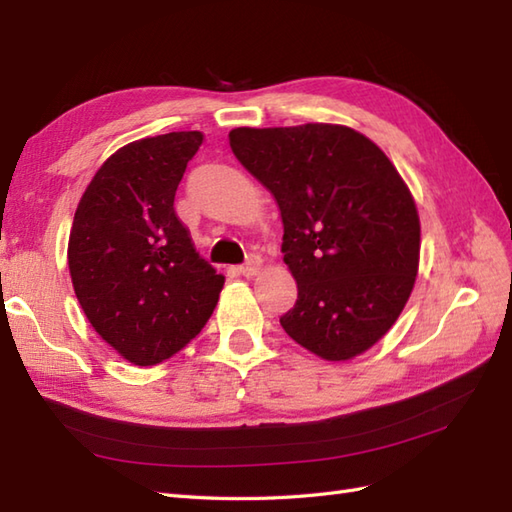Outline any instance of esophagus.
<instances>
[{
    "instance_id": "esophagus-1",
    "label": "esophagus",
    "mask_w": 512,
    "mask_h": 512,
    "mask_svg": "<svg viewBox=\"0 0 512 512\" xmlns=\"http://www.w3.org/2000/svg\"><path fill=\"white\" fill-rule=\"evenodd\" d=\"M259 268H262V257H259L257 253H250L248 259H246V264H242L237 270H239V275L253 277V275L259 273Z\"/></svg>"
}]
</instances>
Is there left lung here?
<instances>
[{
	"label": "left lung",
	"instance_id": "left-lung-1",
	"mask_svg": "<svg viewBox=\"0 0 512 512\" xmlns=\"http://www.w3.org/2000/svg\"><path fill=\"white\" fill-rule=\"evenodd\" d=\"M235 158L275 195L297 303L281 328L325 361L383 339L413 290L420 220L372 140L343 125L237 127Z\"/></svg>",
	"mask_w": 512,
	"mask_h": 512
}]
</instances>
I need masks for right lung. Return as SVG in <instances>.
<instances>
[{
    "label": "right lung",
    "instance_id": "obj_1",
    "mask_svg": "<svg viewBox=\"0 0 512 512\" xmlns=\"http://www.w3.org/2000/svg\"><path fill=\"white\" fill-rule=\"evenodd\" d=\"M200 145V132L125 145L96 171L74 213L68 266L76 299L103 341L140 367L195 339L224 286L173 209Z\"/></svg>",
    "mask_w": 512,
    "mask_h": 512
}]
</instances>
